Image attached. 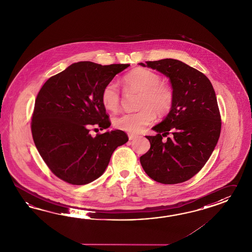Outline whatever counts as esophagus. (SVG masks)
<instances>
[{
	"mask_svg": "<svg viewBox=\"0 0 252 252\" xmlns=\"http://www.w3.org/2000/svg\"><path fill=\"white\" fill-rule=\"evenodd\" d=\"M128 138L129 140H134L135 138H137V135H133V134H129Z\"/></svg>",
	"mask_w": 252,
	"mask_h": 252,
	"instance_id": "esophagus-1",
	"label": "esophagus"
}]
</instances>
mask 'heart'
<instances>
[{"mask_svg":"<svg viewBox=\"0 0 252 252\" xmlns=\"http://www.w3.org/2000/svg\"><path fill=\"white\" fill-rule=\"evenodd\" d=\"M125 89L140 93L138 108L134 113H125L114 119L117 128L129 133H139L153 122L156 114L166 115L173 105L174 94L171 87L161 82L159 75L146 68H136L125 75ZM101 101L104 108L115 112L120 104V91L116 83L104 86Z\"/></svg>","mask_w":252,"mask_h":252,"instance_id":"heart-1","label":"heart"}]
</instances>
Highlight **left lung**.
Wrapping results in <instances>:
<instances>
[{
    "label": "left lung",
    "instance_id": "1",
    "mask_svg": "<svg viewBox=\"0 0 252 252\" xmlns=\"http://www.w3.org/2000/svg\"><path fill=\"white\" fill-rule=\"evenodd\" d=\"M139 63L169 78L173 105L161 123L146 136L150 149L140 157L148 177L162 184L189 180L202 168L220 135L221 119L214 88L209 78L176 59ZM171 134L162 141L163 137Z\"/></svg>",
    "mask_w": 252,
    "mask_h": 252
}]
</instances>
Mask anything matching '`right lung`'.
Returning <instances> with one entry per match:
<instances>
[{"label": "right lung", "mask_w": 252, "mask_h": 252, "mask_svg": "<svg viewBox=\"0 0 252 252\" xmlns=\"http://www.w3.org/2000/svg\"><path fill=\"white\" fill-rule=\"evenodd\" d=\"M130 64L72 63L45 82L37 94L32 134L37 150L51 171L72 185L101 177L117 147L128 141L122 130L93 137L90 127L111 123L101 101L104 86Z\"/></svg>", "instance_id": "obj_1"}]
</instances>
